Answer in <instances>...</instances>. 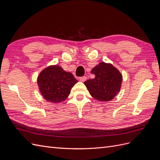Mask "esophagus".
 <instances>
[{"instance_id": "1", "label": "esophagus", "mask_w": 160, "mask_h": 160, "mask_svg": "<svg viewBox=\"0 0 160 160\" xmlns=\"http://www.w3.org/2000/svg\"><path fill=\"white\" fill-rule=\"evenodd\" d=\"M79 80L81 82H85L86 80H87V77L85 76H83V77H81L79 78Z\"/></svg>"}]
</instances>
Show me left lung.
<instances>
[{
  "label": "left lung",
  "instance_id": "obj_1",
  "mask_svg": "<svg viewBox=\"0 0 160 160\" xmlns=\"http://www.w3.org/2000/svg\"><path fill=\"white\" fill-rule=\"evenodd\" d=\"M94 79L84 84L90 95L99 101H109L118 95L122 88V74L112 64L101 62L92 69Z\"/></svg>",
  "mask_w": 160,
  "mask_h": 160
}]
</instances>
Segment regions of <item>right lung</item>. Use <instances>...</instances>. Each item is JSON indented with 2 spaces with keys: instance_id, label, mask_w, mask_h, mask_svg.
Listing matches in <instances>:
<instances>
[{
  "instance_id": "obj_1",
  "label": "right lung",
  "mask_w": 160,
  "mask_h": 160,
  "mask_svg": "<svg viewBox=\"0 0 160 160\" xmlns=\"http://www.w3.org/2000/svg\"><path fill=\"white\" fill-rule=\"evenodd\" d=\"M77 81L70 72H67L59 65H49L41 71L37 77L40 93L47 101L61 103L71 93Z\"/></svg>"
}]
</instances>
